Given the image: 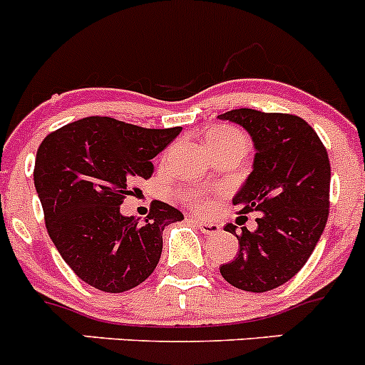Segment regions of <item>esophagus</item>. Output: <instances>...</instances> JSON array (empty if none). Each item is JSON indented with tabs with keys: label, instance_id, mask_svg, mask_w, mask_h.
I'll return each mask as SVG.
<instances>
[{
	"label": "esophagus",
	"instance_id": "1",
	"mask_svg": "<svg viewBox=\"0 0 365 365\" xmlns=\"http://www.w3.org/2000/svg\"><path fill=\"white\" fill-rule=\"evenodd\" d=\"M192 222L204 232V235H217V232H220V225L215 224V222L197 220V218H192Z\"/></svg>",
	"mask_w": 365,
	"mask_h": 365
}]
</instances>
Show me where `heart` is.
<instances>
[{"label":"heart","instance_id":"obj_1","mask_svg":"<svg viewBox=\"0 0 365 365\" xmlns=\"http://www.w3.org/2000/svg\"><path fill=\"white\" fill-rule=\"evenodd\" d=\"M206 141H245V138L237 128L217 127L211 128L210 133L206 134ZM186 202L193 207H199V210L207 206V199L202 192H190L186 195Z\"/></svg>","mask_w":365,"mask_h":365}]
</instances>
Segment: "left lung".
<instances>
[{"label": "left lung", "instance_id": "8db88e82", "mask_svg": "<svg viewBox=\"0 0 365 365\" xmlns=\"http://www.w3.org/2000/svg\"><path fill=\"white\" fill-rule=\"evenodd\" d=\"M218 120L240 125L255 143L252 172L232 204L238 213L258 211V227L227 224L238 238V255L220 267L229 284L247 292L277 289L296 276L314 252L329 207L328 152L299 116L235 109Z\"/></svg>", "mask_w": 365, "mask_h": 365}]
</instances>
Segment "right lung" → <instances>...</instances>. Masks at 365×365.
I'll return each instance as SVG.
<instances>
[{"instance_id":"add662e5","label":"right lung","mask_w":365,"mask_h":365,"mask_svg":"<svg viewBox=\"0 0 365 365\" xmlns=\"http://www.w3.org/2000/svg\"><path fill=\"white\" fill-rule=\"evenodd\" d=\"M182 130L143 128L107 116H89L48 134L36 155L34 185L48 235L73 272L102 292H125L158 267L163 231L182 220L154 200L143 224L121 215L138 179Z\"/></svg>"}]
</instances>
